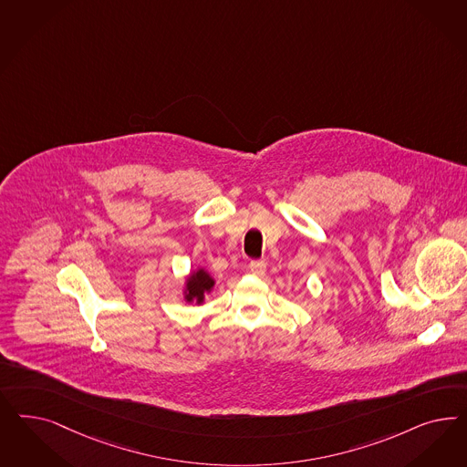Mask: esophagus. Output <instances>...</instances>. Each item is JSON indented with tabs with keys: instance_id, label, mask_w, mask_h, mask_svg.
I'll list each match as a JSON object with an SVG mask.
<instances>
[{
	"instance_id": "obj_1",
	"label": "esophagus",
	"mask_w": 467,
	"mask_h": 467,
	"mask_svg": "<svg viewBox=\"0 0 467 467\" xmlns=\"http://www.w3.org/2000/svg\"><path fill=\"white\" fill-rule=\"evenodd\" d=\"M249 270H251L253 275H256V276H263L266 273V265L263 261H251Z\"/></svg>"
}]
</instances>
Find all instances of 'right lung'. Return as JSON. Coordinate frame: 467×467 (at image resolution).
<instances>
[{"mask_svg": "<svg viewBox=\"0 0 467 467\" xmlns=\"http://www.w3.org/2000/svg\"><path fill=\"white\" fill-rule=\"evenodd\" d=\"M214 285L216 280L211 276L210 271L202 266H197L194 270L189 271V275L183 278L182 297L189 304L202 306L206 301V296L213 292Z\"/></svg>", "mask_w": 467, "mask_h": 467, "instance_id": "obj_1", "label": "right lung"}]
</instances>
